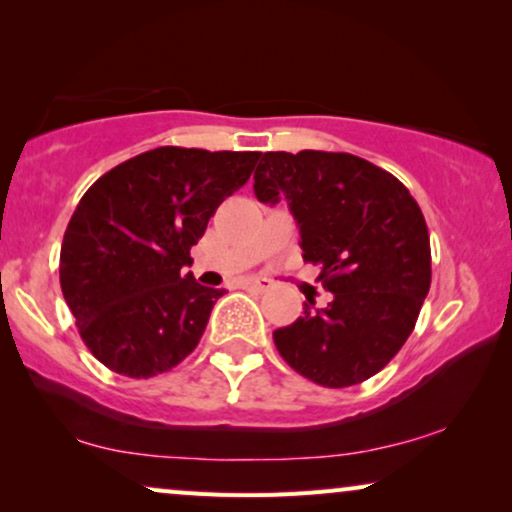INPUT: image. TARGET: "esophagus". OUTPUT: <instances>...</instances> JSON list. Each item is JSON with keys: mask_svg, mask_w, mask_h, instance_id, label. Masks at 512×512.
Returning a JSON list of instances; mask_svg holds the SVG:
<instances>
[{"mask_svg": "<svg viewBox=\"0 0 512 512\" xmlns=\"http://www.w3.org/2000/svg\"><path fill=\"white\" fill-rule=\"evenodd\" d=\"M240 284H242V289L258 291V293H265L272 286L270 279H265V277H247V279H242Z\"/></svg>", "mask_w": 512, "mask_h": 512, "instance_id": "1", "label": "esophagus"}]
</instances>
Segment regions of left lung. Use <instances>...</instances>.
Returning a JSON list of instances; mask_svg holds the SVG:
<instances>
[{"mask_svg":"<svg viewBox=\"0 0 512 512\" xmlns=\"http://www.w3.org/2000/svg\"><path fill=\"white\" fill-rule=\"evenodd\" d=\"M254 193L282 198L300 228L303 258L333 293L321 310L272 333L282 359L321 387L359 384L387 366L415 328L431 286L424 214L408 188L352 153L268 151Z\"/></svg>","mask_w":512,"mask_h":512,"instance_id":"left-lung-1","label":"left lung"}]
</instances>
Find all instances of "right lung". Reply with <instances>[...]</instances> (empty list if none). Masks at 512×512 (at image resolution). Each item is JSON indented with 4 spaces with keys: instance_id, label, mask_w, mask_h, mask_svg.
I'll list each match as a JSON object with an SVG mask.
<instances>
[{
    "instance_id": "right-lung-1",
    "label": "right lung",
    "mask_w": 512,
    "mask_h": 512,
    "mask_svg": "<svg viewBox=\"0 0 512 512\" xmlns=\"http://www.w3.org/2000/svg\"><path fill=\"white\" fill-rule=\"evenodd\" d=\"M258 151L160 146L83 195L60 249V286L86 347L118 375L167 373L198 347L223 289L195 282L191 247L247 184Z\"/></svg>"
}]
</instances>
